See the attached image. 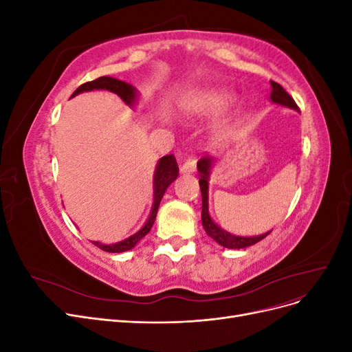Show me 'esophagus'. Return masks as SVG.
Listing matches in <instances>:
<instances>
[{
    "instance_id": "1",
    "label": "esophagus",
    "mask_w": 352,
    "mask_h": 352,
    "mask_svg": "<svg viewBox=\"0 0 352 352\" xmlns=\"http://www.w3.org/2000/svg\"><path fill=\"white\" fill-rule=\"evenodd\" d=\"M195 168H197V162L192 157H189V158L185 160V163L180 166V172H182V173H194Z\"/></svg>"
}]
</instances>
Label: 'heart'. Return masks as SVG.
<instances>
[{
	"mask_svg": "<svg viewBox=\"0 0 352 352\" xmlns=\"http://www.w3.org/2000/svg\"><path fill=\"white\" fill-rule=\"evenodd\" d=\"M233 102V95L225 89H198L184 100L182 109L188 116L211 117L225 111Z\"/></svg>",
	"mask_w": 352,
	"mask_h": 352,
	"instance_id": "b5f03b06",
	"label": "heart"
}]
</instances>
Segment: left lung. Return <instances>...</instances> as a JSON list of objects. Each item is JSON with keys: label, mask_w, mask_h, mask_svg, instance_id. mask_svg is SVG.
Instances as JSON below:
<instances>
[{"label": "left lung", "mask_w": 352, "mask_h": 352, "mask_svg": "<svg viewBox=\"0 0 352 352\" xmlns=\"http://www.w3.org/2000/svg\"><path fill=\"white\" fill-rule=\"evenodd\" d=\"M270 83H272L270 100L273 104L283 105V107L300 111L294 98L280 87L279 83H276L273 80H270ZM211 166H212V158L207 157V155L202 157L197 164V168L199 172V188H201V197H202L201 221H202V226H204V230L207 235L214 239L219 245H221V247L230 248V250L247 248V247H251V245H254V243L260 242L261 239H264L272 230L267 233H263V235H258V236H248V238L247 236H236V235H233V233H229L225 229L217 226L214 220L211 219L210 212H208V177H210Z\"/></svg>", "instance_id": "1"}]
</instances>
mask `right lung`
<instances>
[{
	"instance_id": "add662e5",
	"label": "right lung",
	"mask_w": 352,
	"mask_h": 352,
	"mask_svg": "<svg viewBox=\"0 0 352 352\" xmlns=\"http://www.w3.org/2000/svg\"><path fill=\"white\" fill-rule=\"evenodd\" d=\"M94 89H107L110 92H114L116 95H119V97L127 105H131V107H133L136 100H138V92L132 87V85L126 83L123 80H119V79L109 78V76H102V78H98L95 80L80 85V87L72 94V97H76V95L80 92H88V91H94ZM177 175H179V167H177L175 155L170 154V155H164L160 158L157 163V167H155V172H154V202H153L150 217H148V220L145 221V225L140 230H138L135 235L126 238L124 241L110 243V245H105L101 242H92V243L97 245L98 248H101L102 251H107V252H124V251L132 250L135 245L140 242L148 232L151 230L154 221H155V217H157L160 201H162L166 189L172 185L173 180H176Z\"/></svg>"
}]
</instances>
